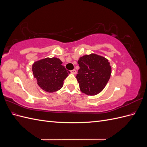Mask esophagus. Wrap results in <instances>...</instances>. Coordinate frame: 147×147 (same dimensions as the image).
Masks as SVG:
<instances>
[{
    "label": "esophagus",
    "mask_w": 147,
    "mask_h": 147,
    "mask_svg": "<svg viewBox=\"0 0 147 147\" xmlns=\"http://www.w3.org/2000/svg\"><path fill=\"white\" fill-rule=\"evenodd\" d=\"M71 73H72V74H74V75H75L77 74V70H75V69H74V70H71Z\"/></svg>",
    "instance_id": "34e87169"
}]
</instances>
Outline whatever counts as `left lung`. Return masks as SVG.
I'll list each match as a JSON object with an SVG mask.
<instances>
[{
  "instance_id": "8db88e82",
  "label": "left lung",
  "mask_w": 147,
  "mask_h": 147,
  "mask_svg": "<svg viewBox=\"0 0 147 147\" xmlns=\"http://www.w3.org/2000/svg\"><path fill=\"white\" fill-rule=\"evenodd\" d=\"M80 69L76 78L82 92L88 96L98 94L105 87L112 74V67L105 57L91 53L78 61Z\"/></svg>"
}]
</instances>
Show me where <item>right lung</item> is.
Here are the masks:
<instances>
[{"instance_id": "add662e5", "label": "right lung", "mask_w": 147, "mask_h": 147, "mask_svg": "<svg viewBox=\"0 0 147 147\" xmlns=\"http://www.w3.org/2000/svg\"><path fill=\"white\" fill-rule=\"evenodd\" d=\"M62 64L63 62L57 57H46L34 62L32 68L34 77L42 90L52 93L63 86L70 72Z\"/></svg>"}]
</instances>
